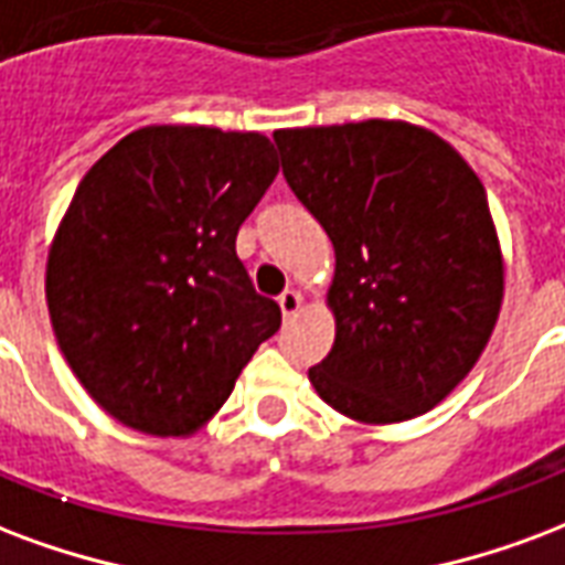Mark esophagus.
Wrapping results in <instances>:
<instances>
[{"label":"esophagus","instance_id":"esophagus-1","mask_svg":"<svg viewBox=\"0 0 565 565\" xmlns=\"http://www.w3.org/2000/svg\"><path fill=\"white\" fill-rule=\"evenodd\" d=\"M278 305H281L284 317H294L296 311L302 308V296H299V290H284V294L278 296Z\"/></svg>","mask_w":565,"mask_h":565}]
</instances>
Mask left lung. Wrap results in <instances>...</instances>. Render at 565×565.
<instances>
[{"label":"left lung","instance_id":"obj_1","mask_svg":"<svg viewBox=\"0 0 565 565\" xmlns=\"http://www.w3.org/2000/svg\"><path fill=\"white\" fill-rule=\"evenodd\" d=\"M287 185L335 245V344L308 377L359 422L437 407L488 344L503 260L488 194L437 134L407 122L275 131Z\"/></svg>","mask_w":565,"mask_h":565}]
</instances>
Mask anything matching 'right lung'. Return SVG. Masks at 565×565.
<instances>
[{"instance_id": "1", "label": "right lung", "mask_w": 565, "mask_h": 565, "mask_svg": "<svg viewBox=\"0 0 565 565\" xmlns=\"http://www.w3.org/2000/svg\"><path fill=\"white\" fill-rule=\"evenodd\" d=\"M278 177L263 134L149 125L98 158L47 260V308L71 371L137 431L209 422L281 308L254 290L236 233Z\"/></svg>"}]
</instances>
